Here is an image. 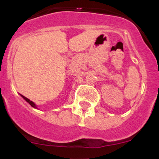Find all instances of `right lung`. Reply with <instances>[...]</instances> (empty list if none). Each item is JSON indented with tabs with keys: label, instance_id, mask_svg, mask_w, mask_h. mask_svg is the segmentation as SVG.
Instances as JSON below:
<instances>
[{
	"label": "right lung",
	"instance_id": "add662e5",
	"mask_svg": "<svg viewBox=\"0 0 159 159\" xmlns=\"http://www.w3.org/2000/svg\"><path fill=\"white\" fill-rule=\"evenodd\" d=\"M21 96H22V97H23L24 98H25V100H26V101L27 102H28L29 104H30V105H31V106H32L33 107H35V108H36V105H35V104H34V102H32V101H30V99H28V98H26V97H25V96H22V95H21Z\"/></svg>",
	"mask_w": 159,
	"mask_h": 159
}]
</instances>
